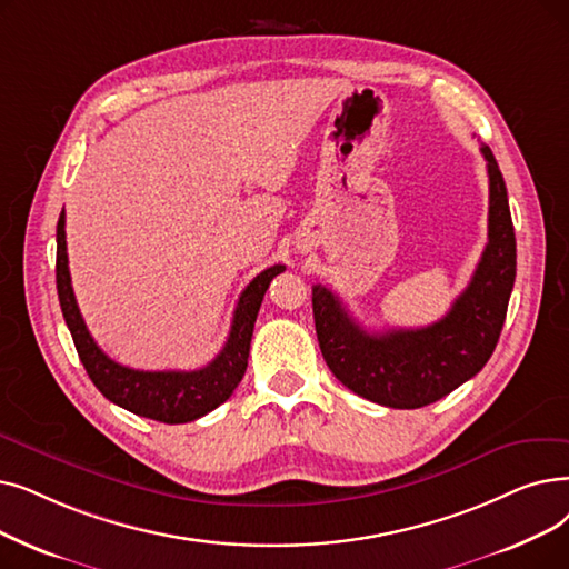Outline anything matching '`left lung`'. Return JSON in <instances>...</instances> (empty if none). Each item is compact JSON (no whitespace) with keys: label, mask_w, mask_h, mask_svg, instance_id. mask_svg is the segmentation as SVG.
Listing matches in <instances>:
<instances>
[{"label":"left lung","mask_w":569,"mask_h":569,"mask_svg":"<svg viewBox=\"0 0 569 569\" xmlns=\"http://www.w3.org/2000/svg\"><path fill=\"white\" fill-rule=\"evenodd\" d=\"M488 169V243L472 281L441 320L416 330L367 332L326 286H313V323L330 372L360 398L390 409L441 400L481 372L505 326L516 279V237L496 156Z\"/></svg>","instance_id":"left-lung-1"}]
</instances>
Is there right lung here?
<instances>
[{
	"label": "right lung",
	"instance_id": "1",
	"mask_svg": "<svg viewBox=\"0 0 569 569\" xmlns=\"http://www.w3.org/2000/svg\"><path fill=\"white\" fill-rule=\"evenodd\" d=\"M283 269V264L267 267L243 288L234 307L232 326L223 351H220L209 365L192 369V372H143V369H130L111 360L90 337L71 288L64 237V209L58 220V298L64 323L71 332L73 346H77L90 381L113 405L169 426L202 418L204 413L223 405L234 392V388L243 379L246 365H249L251 337L262 298L271 279L281 274Z\"/></svg>",
	"mask_w": 569,
	"mask_h": 569
}]
</instances>
